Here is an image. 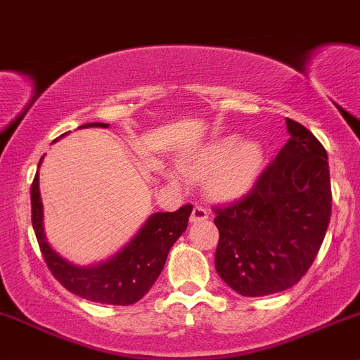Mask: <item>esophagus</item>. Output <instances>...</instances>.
Instances as JSON below:
<instances>
[{
	"label": "esophagus",
	"mask_w": 360,
	"mask_h": 360,
	"mask_svg": "<svg viewBox=\"0 0 360 360\" xmlns=\"http://www.w3.org/2000/svg\"><path fill=\"white\" fill-rule=\"evenodd\" d=\"M209 219V212H207L205 209H203V207H200V205H197L193 209V212H191V217H190V221L193 224H197V223H203V221H207Z\"/></svg>",
	"instance_id": "esophagus-1"
}]
</instances>
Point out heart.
<instances>
[{
	"label": "heart",
	"mask_w": 360,
	"mask_h": 360,
	"mask_svg": "<svg viewBox=\"0 0 360 360\" xmlns=\"http://www.w3.org/2000/svg\"><path fill=\"white\" fill-rule=\"evenodd\" d=\"M264 167L263 144L226 136L198 148L183 163L190 177L203 178V191L212 200H233L245 195Z\"/></svg>",
	"instance_id": "b5f03b06"
}]
</instances>
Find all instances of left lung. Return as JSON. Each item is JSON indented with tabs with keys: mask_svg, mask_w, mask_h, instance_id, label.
I'll use <instances>...</instances> for the list:
<instances>
[{
	"mask_svg": "<svg viewBox=\"0 0 360 360\" xmlns=\"http://www.w3.org/2000/svg\"><path fill=\"white\" fill-rule=\"evenodd\" d=\"M289 139L256 186L216 209V271L248 297L282 292L314 263L331 217L328 153L301 123L285 118Z\"/></svg>",
	"mask_w": 360,
	"mask_h": 360,
	"instance_id": "1",
	"label": "left lung"
}]
</instances>
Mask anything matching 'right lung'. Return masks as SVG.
I'll return each instance as SVG.
<instances>
[{"mask_svg":"<svg viewBox=\"0 0 360 360\" xmlns=\"http://www.w3.org/2000/svg\"><path fill=\"white\" fill-rule=\"evenodd\" d=\"M89 127L108 129L110 123H86L78 129H89ZM64 136L66 134L60 137ZM43 158L45 155L39 160L38 169ZM31 210L32 228L39 249L53 277L76 296L96 303L125 307L139 301L155 284L165 266L170 248L186 231L193 205H183L176 212L151 214L137 230V233L118 252L112 254L110 259L89 266H79L68 261L57 250H53L46 240L45 228H43V202L39 195V172H36L31 186Z\"/></svg>","mask_w":360,"mask_h":360,"instance_id":"1","label":"right lung"}]
</instances>
